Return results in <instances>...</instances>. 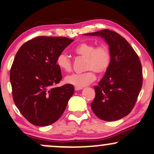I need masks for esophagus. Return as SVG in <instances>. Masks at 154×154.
I'll return each mask as SVG.
<instances>
[{"label":"esophagus","mask_w":154,"mask_h":154,"mask_svg":"<svg viewBox=\"0 0 154 154\" xmlns=\"http://www.w3.org/2000/svg\"><path fill=\"white\" fill-rule=\"evenodd\" d=\"M83 88H79V87H75V91H80V90H81V89H82Z\"/></svg>","instance_id":"34e87169"}]
</instances>
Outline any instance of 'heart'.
Segmentation results:
<instances>
[{"label":"heart","mask_w":154,"mask_h":154,"mask_svg":"<svg viewBox=\"0 0 154 154\" xmlns=\"http://www.w3.org/2000/svg\"><path fill=\"white\" fill-rule=\"evenodd\" d=\"M74 54L86 58L85 70L88 71L81 74H72L65 78V83L79 88L88 86L96 79L94 72L103 74L107 71L111 63V53L109 47L101 44L96 46L94 43L83 42L73 49ZM56 65L64 72L72 70L71 58L65 53H60L56 58Z\"/></svg>","instance_id":"1"}]
</instances>
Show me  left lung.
Returning a JSON list of instances; mask_svg holds the SVG:
<instances>
[{"label": "left lung", "mask_w": 154, "mask_h": 154, "mask_svg": "<svg viewBox=\"0 0 154 154\" xmlns=\"http://www.w3.org/2000/svg\"><path fill=\"white\" fill-rule=\"evenodd\" d=\"M84 35L102 38L111 53L110 66L94 87L96 96L91 107L101 120H119L131 111L141 89V61L128 41L116 32L104 29Z\"/></svg>", "instance_id": "1"}]
</instances>
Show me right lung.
<instances>
[{"label":"right lung","instance_id":"right-lung-1","mask_svg":"<svg viewBox=\"0 0 154 154\" xmlns=\"http://www.w3.org/2000/svg\"><path fill=\"white\" fill-rule=\"evenodd\" d=\"M74 41L66 37L39 36L19 48L10 72L14 103L32 124L46 126L61 116L73 86L54 88L62 79L56 58Z\"/></svg>","mask_w":154,"mask_h":154}]
</instances>
